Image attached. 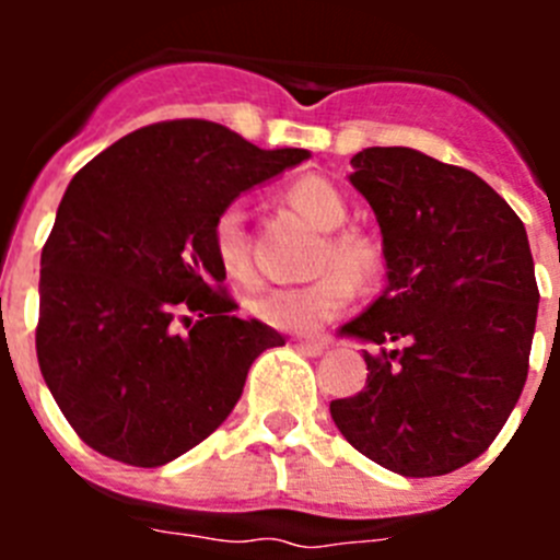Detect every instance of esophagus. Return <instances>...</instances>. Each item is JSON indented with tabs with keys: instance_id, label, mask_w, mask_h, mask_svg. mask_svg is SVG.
I'll return each instance as SVG.
<instances>
[{
	"instance_id": "esophagus-1",
	"label": "esophagus",
	"mask_w": 560,
	"mask_h": 560,
	"mask_svg": "<svg viewBox=\"0 0 560 560\" xmlns=\"http://www.w3.org/2000/svg\"><path fill=\"white\" fill-rule=\"evenodd\" d=\"M296 350H300V353H305V355H323L325 350H328V345H325V341H319V339H300L294 345Z\"/></svg>"
}]
</instances>
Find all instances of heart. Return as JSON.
<instances>
[{"label":"heart","instance_id":"b5f03b06","mask_svg":"<svg viewBox=\"0 0 560 560\" xmlns=\"http://www.w3.org/2000/svg\"><path fill=\"white\" fill-rule=\"evenodd\" d=\"M289 201L296 212L323 232V249L316 255V271L323 275L305 285H277L252 300V316L285 334H316L353 303V280L368 283L378 275L381 252L368 235L339 230L348 221V201L334 182L323 176H303L289 187ZM337 232L334 233L332 230ZM212 249L224 271L237 280H249V237L241 205H226L212 221Z\"/></svg>","mask_w":560,"mask_h":560}]
</instances>
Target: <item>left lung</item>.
<instances>
[{
	"label": "left lung",
	"instance_id": "8db88e82",
	"mask_svg": "<svg viewBox=\"0 0 560 560\" xmlns=\"http://www.w3.org/2000/svg\"><path fill=\"white\" fill-rule=\"evenodd\" d=\"M350 185L384 237L387 289L339 336L364 350L368 384L330 400L350 446L400 477H440L477 459L527 381L538 285L511 205L465 167L415 148H364ZM398 340L400 351H387Z\"/></svg>",
	"mask_w": 560,
	"mask_h": 560
}]
</instances>
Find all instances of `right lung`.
<instances>
[{"label": "right lung", "instance_id": "obj_1", "mask_svg": "<svg viewBox=\"0 0 560 560\" xmlns=\"http://www.w3.org/2000/svg\"><path fill=\"white\" fill-rule=\"evenodd\" d=\"M308 156L264 151L219 122L167 120L75 173L42 249L36 353L86 446L137 468L182 457L235 409L252 361L285 345L235 314L212 221Z\"/></svg>", "mask_w": 560, "mask_h": 560}]
</instances>
